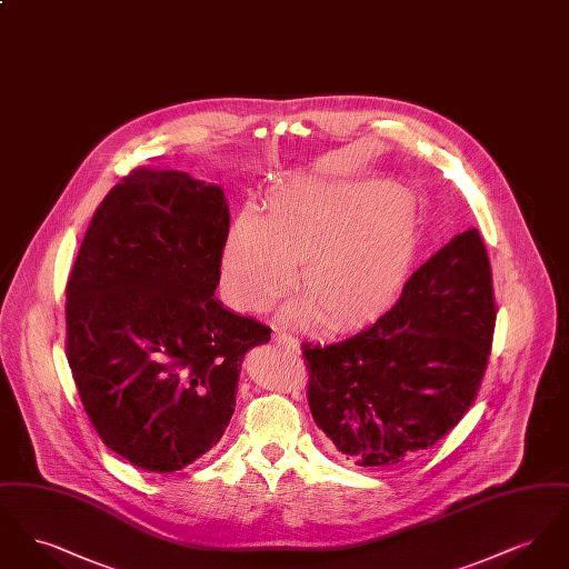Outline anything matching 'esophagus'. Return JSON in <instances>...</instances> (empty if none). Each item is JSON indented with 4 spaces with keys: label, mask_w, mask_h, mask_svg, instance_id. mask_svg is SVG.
<instances>
[{
    "label": "esophagus",
    "mask_w": 569,
    "mask_h": 569,
    "mask_svg": "<svg viewBox=\"0 0 569 569\" xmlns=\"http://www.w3.org/2000/svg\"><path fill=\"white\" fill-rule=\"evenodd\" d=\"M272 343H274V348H279V350H288V352H295V350H297V341H295L290 335H286V332H277V335L272 337Z\"/></svg>",
    "instance_id": "esophagus-1"
}]
</instances>
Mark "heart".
<instances>
[{
    "label": "heart",
    "instance_id": "obj_1",
    "mask_svg": "<svg viewBox=\"0 0 569 569\" xmlns=\"http://www.w3.org/2000/svg\"><path fill=\"white\" fill-rule=\"evenodd\" d=\"M416 249V213L403 191L383 181H300L274 191L267 213L243 211L228 230L221 281L241 309L292 288L328 325L360 322L406 279Z\"/></svg>",
    "mask_w": 569,
    "mask_h": 569
}]
</instances>
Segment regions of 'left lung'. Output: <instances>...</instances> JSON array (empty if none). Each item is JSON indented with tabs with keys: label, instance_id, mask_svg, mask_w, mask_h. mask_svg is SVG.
Returning a JSON list of instances; mask_svg holds the SVG:
<instances>
[{
	"label": "left lung",
	"instance_id": "1",
	"mask_svg": "<svg viewBox=\"0 0 569 569\" xmlns=\"http://www.w3.org/2000/svg\"><path fill=\"white\" fill-rule=\"evenodd\" d=\"M495 320L487 247L471 228L413 272L373 325L302 343L309 409L337 455L388 469L433 448L478 397Z\"/></svg>",
	"mask_w": 569,
	"mask_h": 569
}]
</instances>
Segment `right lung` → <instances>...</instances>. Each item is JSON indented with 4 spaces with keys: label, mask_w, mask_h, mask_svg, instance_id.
Masks as SVG:
<instances>
[{
    "label": "right lung",
    "mask_w": 569,
    "mask_h": 569,
    "mask_svg": "<svg viewBox=\"0 0 569 569\" xmlns=\"http://www.w3.org/2000/svg\"><path fill=\"white\" fill-rule=\"evenodd\" d=\"M230 213L219 186L136 168L100 202L66 286V356L112 452L179 471L226 431L244 352L271 328L216 300Z\"/></svg>",
    "instance_id": "obj_1"
}]
</instances>
